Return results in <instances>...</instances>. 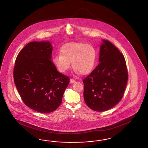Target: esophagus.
I'll return each mask as SVG.
<instances>
[{
  "label": "esophagus",
  "mask_w": 148,
  "mask_h": 148,
  "mask_svg": "<svg viewBox=\"0 0 148 148\" xmlns=\"http://www.w3.org/2000/svg\"><path fill=\"white\" fill-rule=\"evenodd\" d=\"M76 82V81L74 79H71V80H70V83H71V84H73V83H74V82Z\"/></svg>",
  "instance_id": "1"
}]
</instances>
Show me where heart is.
Returning a JSON list of instances; mask_svg holds the SVG:
<instances>
[{
  "instance_id": "b5f03b06",
  "label": "heart",
  "mask_w": 148,
  "mask_h": 148,
  "mask_svg": "<svg viewBox=\"0 0 148 148\" xmlns=\"http://www.w3.org/2000/svg\"><path fill=\"white\" fill-rule=\"evenodd\" d=\"M97 58V50L93 45L80 43H69L64 45L61 54L55 55L53 61L61 73H64L71 67L75 72L86 75L92 71Z\"/></svg>"
}]
</instances>
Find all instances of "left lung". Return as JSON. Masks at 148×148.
<instances>
[{"mask_svg": "<svg viewBox=\"0 0 148 148\" xmlns=\"http://www.w3.org/2000/svg\"><path fill=\"white\" fill-rule=\"evenodd\" d=\"M99 63L83 80L84 98L89 108L103 112L121 100L128 79L124 56L108 40H103Z\"/></svg>", "mask_w": 148, "mask_h": 148, "instance_id": "obj_1", "label": "left lung"}]
</instances>
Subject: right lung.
Wrapping results in <instances>:
<instances>
[{"label": "right lung", "mask_w": 148, "mask_h": 148, "mask_svg": "<svg viewBox=\"0 0 148 148\" xmlns=\"http://www.w3.org/2000/svg\"><path fill=\"white\" fill-rule=\"evenodd\" d=\"M52 50L49 41L30 42L19 53L14 67V82L23 101L42 113L59 107L69 83L52 62Z\"/></svg>", "instance_id": "right-lung-1"}]
</instances>
